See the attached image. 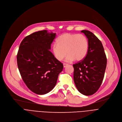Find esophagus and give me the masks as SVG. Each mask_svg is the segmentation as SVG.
<instances>
[{
	"instance_id": "obj_1",
	"label": "esophagus",
	"mask_w": 122,
	"mask_h": 122,
	"mask_svg": "<svg viewBox=\"0 0 122 122\" xmlns=\"http://www.w3.org/2000/svg\"><path fill=\"white\" fill-rule=\"evenodd\" d=\"M67 64H66V63H64L63 64V66H64V67H65L66 66H67Z\"/></svg>"
}]
</instances>
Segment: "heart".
<instances>
[{"instance_id": "b5f03b06", "label": "heart", "mask_w": 122, "mask_h": 122, "mask_svg": "<svg viewBox=\"0 0 122 122\" xmlns=\"http://www.w3.org/2000/svg\"><path fill=\"white\" fill-rule=\"evenodd\" d=\"M88 47V40L83 35L66 33L58 38L52 50L58 61L62 60L67 54L66 61H80L87 54Z\"/></svg>"}]
</instances>
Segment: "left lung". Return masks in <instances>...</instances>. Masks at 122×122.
Masks as SVG:
<instances>
[{
  "label": "left lung",
  "instance_id": "1",
  "mask_svg": "<svg viewBox=\"0 0 122 122\" xmlns=\"http://www.w3.org/2000/svg\"><path fill=\"white\" fill-rule=\"evenodd\" d=\"M88 42V51L81 61L73 64V79L78 90L85 96L95 94L102 82L107 58L100 41L91 32L83 30Z\"/></svg>",
  "mask_w": 122,
  "mask_h": 122
}]
</instances>
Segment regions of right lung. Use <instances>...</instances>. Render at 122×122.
Here are the masks:
<instances>
[{"mask_svg":"<svg viewBox=\"0 0 122 122\" xmlns=\"http://www.w3.org/2000/svg\"><path fill=\"white\" fill-rule=\"evenodd\" d=\"M56 33L47 30L34 32L22 41L17 55V65L27 87L38 95H44L56 86L63 65L49 50Z\"/></svg>","mask_w":122,"mask_h":122,"instance_id":"add662e5","label":"right lung"}]
</instances>
